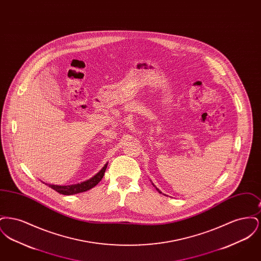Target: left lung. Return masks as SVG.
<instances>
[{
    "mask_svg": "<svg viewBox=\"0 0 261 261\" xmlns=\"http://www.w3.org/2000/svg\"><path fill=\"white\" fill-rule=\"evenodd\" d=\"M156 190H158V191H159V192H160V193H162V192H161V191H160V190H159V189H156Z\"/></svg>",
    "mask_w": 261,
    "mask_h": 261,
    "instance_id": "left-lung-1",
    "label": "left lung"
}]
</instances>
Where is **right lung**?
Masks as SVG:
<instances>
[{"instance_id":"add662e5","label":"right lung","mask_w":261,"mask_h":261,"mask_svg":"<svg viewBox=\"0 0 261 261\" xmlns=\"http://www.w3.org/2000/svg\"><path fill=\"white\" fill-rule=\"evenodd\" d=\"M108 163L100 169V171L96 174L94 177H92L91 179H89L85 182L79 183V184H74V185H68V186H58V185H48V186L54 189L55 191H57L58 193L62 194V195H74L78 193H82V192H86L88 190L94 188L96 185H98L99 181L102 179L105 171L107 169Z\"/></svg>"}]
</instances>
